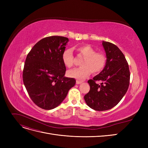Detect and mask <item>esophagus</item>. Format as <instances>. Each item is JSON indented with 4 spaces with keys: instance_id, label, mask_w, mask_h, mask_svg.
<instances>
[{
    "instance_id": "esophagus-1",
    "label": "esophagus",
    "mask_w": 148,
    "mask_h": 148,
    "mask_svg": "<svg viewBox=\"0 0 148 148\" xmlns=\"http://www.w3.org/2000/svg\"><path fill=\"white\" fill-rule=\"evenodd\" d=\"M82 82H82V81H78V80H77V82H76V83H77V84H81Z\"/></svg>"
}]
</instances>
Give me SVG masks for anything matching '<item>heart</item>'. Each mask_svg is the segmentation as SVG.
I'll return each mask as SVG.
<instances>
[{"instance_id": "heart-1", "label": "heart", "mask_w": 148, "mask_h": 148, "mask_svg": "<svg viewBox=\"0 0 148 148\" xmlns=\"http://www.w3.org/2000/svg\"><path fill=\"white\" fill-rule=\"evenodd\" d=\"M77 50L84 57L82 62L81 67L75 68L68 71L67 75L70 78L77 79H84L92 73L96 74L101 72L106 65V57L101 53L96 52L95 49L88 44L79 46ZM62 61L64 65L72 66L74 63L73 52L70 49H65L62 53Z\"/></svg>"}]
</instances>
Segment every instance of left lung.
Returning <instances> with one entry per match:
<instances>
[{
    "label": "left lung",
    "instance_id": "left-lung-1",
    "mask_svg": "<svg viewBox=\"0 0 148 148\" xmlns=\"http://www.w3.org/2000/svg\"><path fill=\"white\" fill-rule=\"evenodd\" d=\"M102 45L106 54V65L92 79L88 80L90 90L84 97L86 104L97 111L109 110L118 104L128 90L130 77L128 64L119 48L106 41H102Z\"/></svg>",
    "mask_w": 148,
    "mask_h": 148
}]
</instances>
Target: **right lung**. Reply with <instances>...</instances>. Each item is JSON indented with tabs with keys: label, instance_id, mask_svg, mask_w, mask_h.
Wrapping results in <instances>:
<instances>
[{
	"label": "right lung",
	"instance_id": "obj_1",
	"mask_svg": "<svg viewBox=\"0 0 148 148\" xmlns=\"http://www.w3.org/2000/svg\"><path fill=\"white\" fill-rule=\"evenodd\" d=\"M69 39L52 36L38 42L26 57L23 80L30 98L45 110L59 106L76 80L65 77L66 67L62 53Z\"/></svg>",
	"mask_w": 148,
	"mask_h": 148
}]
</instances>
